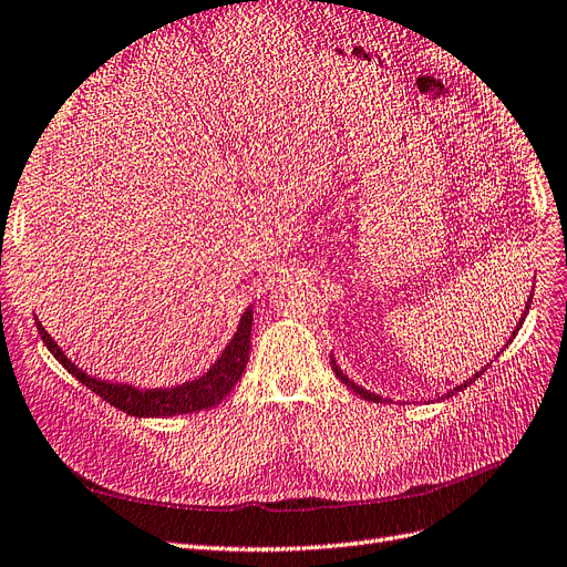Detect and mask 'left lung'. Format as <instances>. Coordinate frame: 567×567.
Masks as SVG:
<instances>
[{
  "mask_svg": "<svg viewBox=\"0 0 567 567\" xmlns=\"http://www.w3.org/2000/svg\"><path fill=\"white\" fill-rule=\"evenodd\" d=\"M530 300H533V296H530ZM528 309H530V302L526 305V311H528ZM524 319H526V313H524V316H520V321H518L516 330L512 332V337H516V332H518L520 323H524ZM507 344H509V342H507ZM330 365H332V370H334V377H337L339 381H342V383H344V386H349V389H351L353 393H358V395H360L362 400H370V402H381V395H374V393H370V391H365V389H360V386H355V383H353V381H351V379H349V377H347V374H344L342 370H339V368L334 365V358H332V355H330ZM484 370H486V368H484ZM484 370H482V372H484ZM482 372H477V374H472V377H470L467 381H463V383H461V386H458V389H454V391L458 393V391L467 389V386H470V383H472L474 379H480V377H482ZM454 391H451L449 395H454ZM449 395H444V398H449Z\"/></svg>",
  "mask_w": 567,
  "mask_h": 567,
  "instance_id": "1",
  "label": "left lung"
}]
</instances>
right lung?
Wrapping results in <instances>:
<instances>
[{"label":"right lung","mask_w":567,"mask_h":567,"mask_svg":"<svg viewBox=\"0 0 567 567\" xmlns=\"http://www.w3.org/2000/svg\"><path fill=\"white\" fill-rule=\"evenodd\" d=\"M251 323H254V313L251 309H246L235 337L230 339V344L225 347V351L209 368V372H205L199 379L186 381L181 383V386H172V389H148V391L132 389L127 383H109V381L87 377L62 353V349L53 342L51 334L43 330L39 319H37V330H39L41 342L47 344V349L55 355L60 365L72 377H76L81 383H85V386L93 393H97L102 400L116 406V410L132 416H176V414L209 410V406H216L235 389V383L241 379L248 362Z\"/></svg>","instance_id":"add662e5"}]
</instances>
